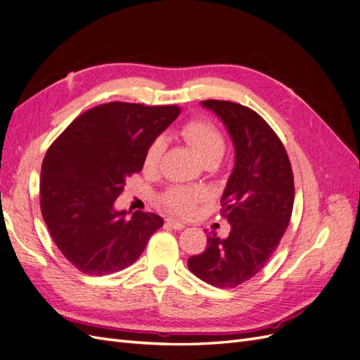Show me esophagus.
Wrapping results in <instances>:
<instances>
[{
  "label": "esophagus",
  "mask_w": 360,
  "mask_h": 360,
  "mask_svg": "<svg viewBox=\"0 0 360 360\" xmlns=\"http://www.w3.org/2000/svg\"><path fill=\"white\" fill-rule=\"evenodd\" d=\"M167 225L171 226V228H174V230H183V228L186 226L184 224H181L180 221L172 219V217H168V219H167Z\"/></svg>",
  "instance_id": "obj_1"
}]
</instances>
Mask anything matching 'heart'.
I'll use <instances>...</instances> for the list:
<instances>
[{
  "label": "heart",
  "mask_w": 360,
  "mask_h": 360,
  "mask_svg": "<svg viewBox=\"0 0 360 360\" xmlns=\"http://www.w3.org/2000/svg\"><path fill=\"white\" fill-rule=\"evenodd\" d=\"M181 138L197 151L198 156L204 163L207 162H219L225 153V138L213 124L204 120H192L180 130ZM165 151V139L156 138L146 151L144 167L147 169H156L160 165V160ZM205 197V193L198 189L171 188L163 193L162 204L168 210L177 214H191L195 209V204Z\"/></svg>",
  "instance_id": "b5f03b06"
}]
</instances>
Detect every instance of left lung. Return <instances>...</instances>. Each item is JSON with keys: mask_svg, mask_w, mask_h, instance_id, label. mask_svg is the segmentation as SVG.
<instances>
[{"mask_svg": "<svg viewBox=\"0 0 360 360\" xmlns=\"http://www.w3.org/2000/svg\"><path fill=\"white\" fill-rule=\"evenodd\" d=\"M221 118L234 146V168L222 193L230 236H207V248L188 259L195 276L217 288H234L254 278L275 252L290 224L294 180L278 135L248 106L204 101Z\"/></svg>", "mask_w": 360, "mask_h": 360, "instance_id": "left-lung-1", "label": "left lung"}]
</instances>
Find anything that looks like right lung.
<instances>
[{"mask_svg": "<svg viewBox=\"0 0 360 360\" xmlns=\"http://www.w3.org/2000/svg\"><path fill=\"white\" fill-rule=\"evenodd\" d=\"M179 106L111 102L79 115L53 141L40 172V209L53 242L85 275L134 264L163 225L156 213L115 209L126 179L144 167L150 144Z\"/></svg>", "mask_w": 360, "mask_h": 360, "instance_id": "right-lung-1", "label": "right lung"}]
</instances>
